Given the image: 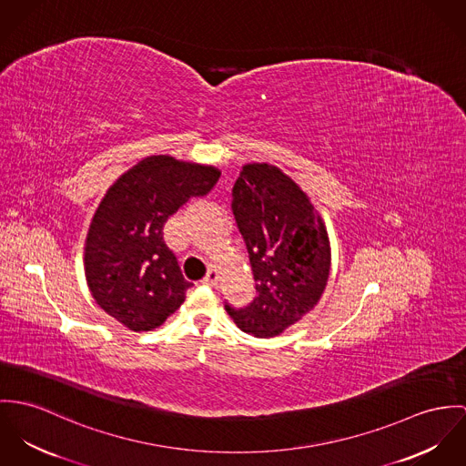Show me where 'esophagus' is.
<instances>
[{
  "instance_id": "esophagus-1",
  "label": "esophagus",
  "mask_w": 466,
  "mask_h": 466,
  "mask_svg": "<svg viewBox=\"0 0 466 466\" xmlns=\"http://www.w3.org/2000/svg\"><path fill=\"white\" fill-rule=\"evenodd\" d=\"M218 279H219V277H218V271L210 268L208 271V275L204 277L202 284H206V286H216V284H218Z\"/></svg>"
}]
</instances>
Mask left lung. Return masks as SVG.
I'll return each mask as SVG.
<instances>
[{
	"label": "left lung",
	"mask_w": 466,
	"mask_h": 466,
	"mask_svg": "<svg viewBox=\"0 0 466 466\" xmlns=\"http://www.w3.org/2000/svg\"><path fill=\"white\" fill-rule=\"evenodd\" d=\"M232 212L256 279V299L225 310L252 336L271 338L319 300L330 268L325 227L306 193L279 167L247 164L232 189Z\"/></svg>",
	"instance_id": "left-lung-1"
}]
</instances>
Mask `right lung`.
<instances>
[{"mask_svg":"<svg viewBox=\"0 0 466 466\" xmlns=\"http://www.w3.org/2000/svg\"><path fill=\"white\" fill-rule=\"evenodd\" d=\"M219 180L212 166L147 157L106 191L86 243V277L102 309L136 332L162 325L193 286L162 238L166 219Z\"/></svg>","mask_w":466,"mask_h":466,"instance_id":"obj_1","label":"right lung"}]
</instances>
